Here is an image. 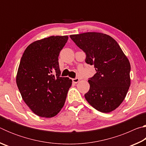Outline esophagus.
I'll list each match as a JSON object with an SVG mask.
<instances>
[{"label": "esophagus", "instance_id": "obj_1", "mask_svg": "<svg viewBox=\"0 0 146 146\" xmlns=\"http://www.w3.org/2000/svg\"><path fill=\"white\" fill-rule=\"evenodd\" d=\"M79 80H80V79H79L78 78H73L72 79V81L73 83H78L79 82Z\"/></svg>", "mask_w": 146, "mask_h": 146}]
</instances>
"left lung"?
I'll use <instances>...</instances> for the list:
<instances>
[{
  "mask_svg": "<svg viewBox=\"0 0 146 146\" xmlns=\"http://www.w3.org/2000/svg\"><path fill=\"white\" fill-rule=\"evenodd\" d=\"M86 53V62L94 65L96 73L88 80L90 88L84 95L88 102L102 113L116 110L124 100L131 84V66L114 38L98 32L70 36Z\"/></svg>",
  "mask_w": 146,
  "mask_h": 146,
  "instance_id": "left-lung-1",
  "label": "left lung"
}]
</instances>
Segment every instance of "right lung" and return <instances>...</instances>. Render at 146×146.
<instances>
[{"label": "right lung", "mask_w": 146, "mask_h": 146, "mask_svg": "<svg viewBox=\"0 0 146 146\" xmlns=\"http://www.w3.org/2000/svg\"><path fill=\"white\" fill-rule=\"evenodd\" d=\"M68 36H51L32 42L22 56L16 82L24 102L35 114L51 118L65 103L72 80L61 77L60 51Z\"/></svg>", "instance_id": "obj_1"}]
</instances>
